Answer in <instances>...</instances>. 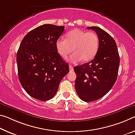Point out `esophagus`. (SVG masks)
Wrapping results in <instances>:
<instances>
[{
	"mask_svg": "<svg viewBox=\"0 0 135 135\" xmlns=\"http://www.w3.org/2000/svg\"><path fill=\"white\" fill-rule=\"evenodd\" d=\"M69 69H70V71H73V66L72 65H70V66H69Z\"/></svg>",
	"mask_w": 135,
	"mask_h": 135,
	"instance_id": "esophagus-1",
	"label": "esophagus"
}]
</instances>
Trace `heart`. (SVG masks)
I'll return each mask as SVG.
<instances>
[{
    "mask_svg": "<svg viewBox=\"0 0 135 135\" xmlns=\"http://www.w3.org/2000/svg\"><path fill=\"white\" fill-rule=\"evenodd\" d=\"M56 46L59 55L64 58L74 51V53L68 59L70 62L76 64L82 59L86 62L93 59L97 54L99 38L93 31L86 32L75 29L67 34L65 40H57Z\"/></svg>",
    "mask_w": 135,
    "mask_h": 135,
    "instance_id": "b5f03b06",
    "label": "heart"
}]
</instances>
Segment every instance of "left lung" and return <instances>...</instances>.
<instances>
[{
    "instance_id": "left-lung-1",
    "label": "left lung",
    "mask_w": 135,
    "mask_h": 135,
    "mask_svg": "<svg viewBox=\"0 0 135 135\" xmlns=\"http://www.w3.org/2000/svg\"><path fill=\"white\" fill-rule=\"evenodd\" d=\"M99 38V47L95 56L89 62L74 67L76 74L75 88L81 100L93 102L103 97L116 82L119 56L115 40L104 30L91 26Z\"/></svg>"
}]
</instances>
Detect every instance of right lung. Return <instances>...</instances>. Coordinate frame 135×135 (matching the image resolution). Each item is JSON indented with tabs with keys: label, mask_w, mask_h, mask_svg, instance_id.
Instances as JSON below:
<instances>
[{
	"label": "right lung",
	"mask_w": 135,
	"mask_h": 135,
	"mask_svg": "<svg viewBox=\"0 0 135 135\" xmlns=\"http://www.w3.org/2000/svg\"><path fill=\"white\" fill-rule=\"evenodd\" d=\"M65 27L46 24L23 38L17 53L18 79L25 91L36 99L47 101L56 94L69 65L57 52L56 42Z\"/></svg>",
	"instance_id": "add662e5"
}]
</instances>
